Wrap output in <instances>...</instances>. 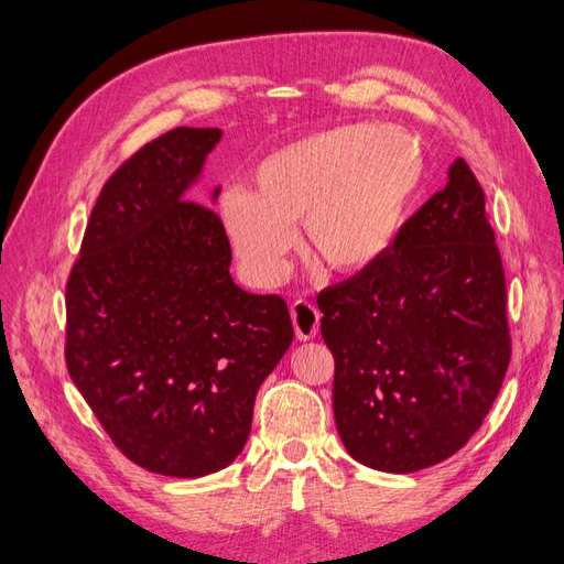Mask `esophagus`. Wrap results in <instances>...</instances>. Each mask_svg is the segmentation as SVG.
<instances>
[{
  "label": "esophagus",
  "instance_id": "34e87169",
  "mask_svg": "<svg viewBox=\"0 0 564 564\" xmlns=\"http://www.w3.org/2000/svg\"><path fill=\"white\" fill-rule=\"evenodd\" d=\"M290 318H293V328H295L297 339L308 341L318 335L321 312L312 302H306V300L293 302V306H290Z\"/></svg>",
  "mask_w": 564,
  "mask_h": 564
}]
</instances>
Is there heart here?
<instances>
[{
  "instance_id": "b5f03b06",
  "label": "heart",
  "mask_w": 564,
  "mask_h": 564,
  "mask_svg": "<svg viewBox=\"0 0 564 564\" xmlns=\"http://www.w3.org/2000/svg\"><path fill=\"white\" fill-rule=\"evenodd\" d=\"M424 161L395 126H339L264 156L250 192L227 189L217 223L243 274L262 288L288 274L293 225L330 274H358L384 258L401 231Z\"/></svg>"
}]
</instances>
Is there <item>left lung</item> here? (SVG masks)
I'll use <instances>...</instances> for the list:
<instances>
[{"instance_id": "8db88e82", "label": "left lung", "mask_w": 564, "mask_h": 564, "mask_svg": "<svg viewBox=\"0 0 564 564\" xmlns=\"http://www.w3.org/2000/svg\"><path fill=\"white\" fill-rule=\"evenodd\" d=\"M318 308L335 424L356 462L414 474L468 443L497 401L511 337L485 194L464 159L384 258L323 290Z\"/></svg>"}]
</instances>
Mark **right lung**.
I'll use <instances>...</instances> for the list:
<instances>
[{
    "label": "right lung",
    "mask_w": 564,
    "mask_h": 564,
    "mask_svg": "<svg viewBox=\"0 0 564 564\" xmlns=\"http://www.w3.org/2000/svg\"><path fill=\"white\" fill-rule=\"evenodd\" d=\"M220 140L180 126L126 161L65 290L72 381L126 457L159 476L202 478L239 457L258 389L293 341L285 300L234 283L217 215L189 196Z\"/></svg>",
    "instance_id": "1"
}]
</instances>
